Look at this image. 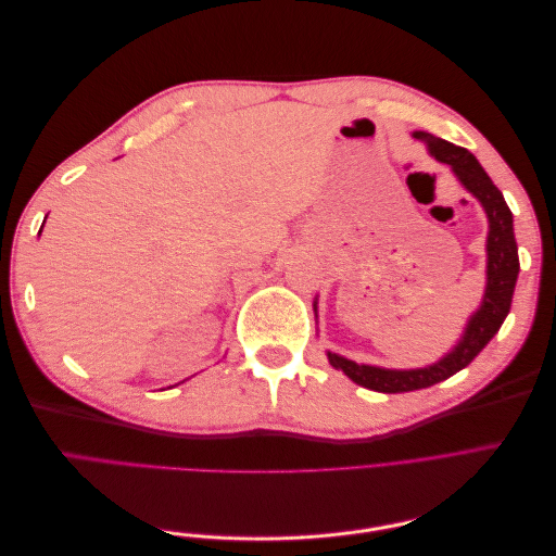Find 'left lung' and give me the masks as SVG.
I'll return each mask as SVG.
<instances>
[{"label": "left lung", "mask_w": 556, "mask_h": 556, "mask_svg": "<svg viewBox=\"0 0 556 556\" xmlns=\"http://www.w3.org/2000/svg\"><path fill=\"white\" fill-rule=\"evenodd\" d=\"M413 137L427 143L431 157L450 164L454 176H457L464 188L480 201L486 213V220H490V233H486V288L482 304L473 315H470L459 343L454 345L441 362H435L431 366L399 371V368L357 364L336 355V352H327L329 364L333 368H339V371H343L352 382L366 387V390L382 394L425 390V387L447 380L450 376L462 371V368L473 362L480 355V350L494 339V333L501 329L503 319L508 317L519 274L513 213L501 190L476 160V155H470L462 146L431 137L427 131H413Z\"/></svg>", "instance_id": "1"}]
</instances>
